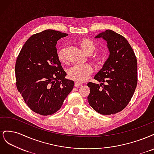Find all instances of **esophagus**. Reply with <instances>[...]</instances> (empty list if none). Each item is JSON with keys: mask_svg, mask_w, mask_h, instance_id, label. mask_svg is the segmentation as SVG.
<instances>
[{"mask_svg": "<svg viewBox=\"0 0 154 154\" xmlns=\"http://www.w3.org/2000/svg\"><path fill=\"white\" fill-rule=\"evenodd\" d=\"M82 84H81V83H78V82H75V83H74V86H75L76 87H80V86H82Z\"/></svg>", "mask_w": 154, "mask_h": 154, "instance_id": "1", "label": "esophagus"}]
</instances>
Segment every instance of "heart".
Here are the masks:
<instances>
[{
	"instance_id": "obj_1",
	"label": "heart",
	"mask_w": 154,
	"mask_h": 154,
	"mask_svg": "<svg viewBox=\"0 0 154 154\" xmlns=\"http://www.w3.org/2000/svg\"><path fill=\"white\" fill-rule=\"evenodd\" d=\"M78 43L82 51L87 55H91L96 49L94 43L89 38H81ZM58 57L61 62L66 63L67 62L66 48H63L59 51ZM93 60L96 64H100L103 61V57L100 54H96L93 57ZM92 72L93 68L89 64L75 65L69 69L68 76L74 81L84 82L88 80Z\"/></svg>"
}]
</instances>
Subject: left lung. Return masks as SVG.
I'll return each instance as SVG.
<instances>
[{
    "label": "left lung",
    "mask_w": 154,
    "mask_h": 154,
    "mask_svg": "<svg viewBox=\"0 0 154 154\" xmlns=\"http://www.w3.org/2000/svg\"><path fill=\"white\" fill-rule=\"evenodd\" d=\"M95 38L106 41L109 56L94 78L100 84L87 83L90 87L87 100L97 112L114 114L125 108L136 90L137 59L127 40L114 31L106 30Z\"/></svg>",
    "instance_id": "8db88e82"
}]
</instances>
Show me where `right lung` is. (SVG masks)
<instances>
[{
	"instance_id": "1",
	"label": "right lung",
	"mask_w": 154,
	"mask_h": 154,
	"mask_svg": "<svg viewBox=\"0 0 154 154\" xmlns=\"http://www.w3.org/2000/svg\"><path fill=\"white\" fill-rule=\"evenodd\" d=\"M67 33L47 29L32 35L23 46L15 64L16 85L26 103L42 116L57 112L72 90L58 57L56 45Z\"/></svg>"
}]
</instances>
